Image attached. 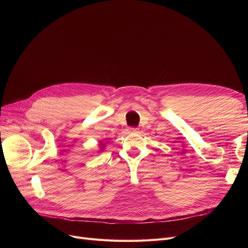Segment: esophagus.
Segmentation results:
<instances>
[{
  "label": "esophagus",
  "instance_id": "obj_1",
  "mask_svg": "<svg viewBox=\"0 0 248 248\" xmlns=\"http://www.w3.org/2000/svg\"><path fill=\"white\" fill-rule=\"evenodd\" d=\"M127 132L128 133H140V129L133 128V127H128V128H127Z\"/></svg>",
  "mask_w": 248,
  "mask_h": 248
}]
</instances>
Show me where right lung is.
Here are the masks:
<instances>
[{
    "mask_svg": "<svg viewBox=\"0 0 248 248\" xmlns=\"http://www.w3.org/2000/svg\"><path fill=\"white\" fill-rule=\"evenodd\" d=\"M98 146H99V151H103V150L106 149V145H104V142H100Z\"/></svg>",
    "mask_w": 248,
    "mask_h": 248,
    "instance_id": "obj_1",
    "label": "right lung"
}]
</instances>
